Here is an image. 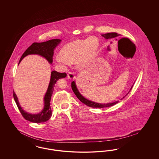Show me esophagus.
Here are the masks:
<instances>
[{
  "mask_svg": "<svg viewBox=\"0 0 159 159\" xmlns=\"http://www.w3.org/2000/svg\"><path fill=\"white\" fill-rule=\"evenodd\" d=\"M67 77H68V79H75V75L73 73H71V72H69L68 73V74H67Z\"/></svg>",
  "mask_w": 159,
  "mask_h": 159,
  "instance_id": "esophagus-1",
  "label": "esophagus"
}]
</instances>
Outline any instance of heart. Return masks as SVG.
I'll use <instances>...</instances> for the list:
<instances>
[{
    "mask_svg": "<svg viewBox=\"0 0 159 159\" xmlns=\"http://www.w3.org/2000/svg\"><path fill=\"white\" fill-rule=\"evenodd\" d=\"M98 46V39L94 36L71 42L61 48L60 56L55 58V62L63 66L76 61L79 68H84L95 56Z\"/></svg>",
    "mask_w": 159,
    "mask_h": 159,
    "instance_id": "obj_1",
    "label": "heart"
}]
</instances>
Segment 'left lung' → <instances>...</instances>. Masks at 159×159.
I'll return each instance as SVG.
<instances>
[{"label":"left lung","mask_w":159,"mask_h":159,"mask_svg":"<svg viewBox=\"0 0 159 159\" xmlns=\"http://www.w3.org/2000/svg\"><path fill=\"white\" fill-rule=\"evenodd\" d=\"M120 34L117 33H106L104 34H102V36H103L104 38L106 39H113V38H117L118 36H119ZM123 39H128L127 38H122ZM134 84L132 86L130 91H129L128 93L126 95V96L129 93V92L130 91V90L132 89V87H133ZM71 88H72V90L74 92L75 94L76 95V97H77V98L79 99L82 102H83V104H84L86 106H89L90 107H92V108H105V107H111V106H114L116 104L118 103L119 102V101H115L113 102H111V103H107V104H101V103H97V102H93L92 101L90 100H88V99L85 98L84 97H83V96L80 93V92L78 91L77 87H76V83L75 81L72 82H71ZM125 97H124L123 98H124Z\"/></svg>","instance_id":"8db88e82"}]
</instances>
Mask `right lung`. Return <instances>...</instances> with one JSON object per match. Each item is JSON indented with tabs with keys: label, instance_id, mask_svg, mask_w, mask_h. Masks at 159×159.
Masks as SVG:
<instances>
[{
	"label": "right lung",
	"instance_id": "1",
	"mask_svg": "<svg viewBox=\"0 0 159 159\" xmlns=\"http://www.w3.org/2000/svg\"><path fill=\"white\" fill-rule=\"evenodd\" d=\"M61 41L60 39H52L44 42L41 43H33L30 46H29L25 51L24 52L20 61H21L23 58L26 57L27 55H31V54H38L44 58L48 60L50 63H52V58H53V51L55 48L58 45ZM67 76V74L66 73H59L56 71H52L51 72V76L50 82L49 84L48 88L47 91L46 92L45 95L44 97V103L45 106L42 111L38 114H32L28 113L24 111L23 108L19 104L18 99L16 95L14 92H13V96L14 98L15 99V102L16 106L18 107L20 113L22 114L23 117L29 121L33 122V123H42L48 121L52 116V110L50 106V101L53 92V89L55 86V84L57 82L58 80L61 78H64Z\"/></svg>",
	"mask_w": 159,
	"mask_h": 159
}]
</instances>
